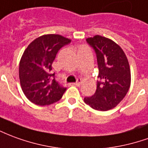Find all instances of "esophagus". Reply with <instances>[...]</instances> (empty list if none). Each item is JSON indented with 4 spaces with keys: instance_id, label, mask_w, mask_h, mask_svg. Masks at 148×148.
<instances>
[{
    "instance_id": "34e87169",
    "label": "esophagus",
    "mask_w": 148,
    "mask_h": 148,
    "mask_svg": "<svg viewBox=\"0 0 148 148\" xmlns=\"http://www.w3.org/2000/svg\"><path fill=\"white\" fill-rule=\"evenodd\" d=\"M81 83H82V79H81V78H77V82H76L75 83H74V84L75 85V86H79L81 85Z\"/></svg>"
}]
</instances>
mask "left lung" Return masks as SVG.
I'll return each instance as SVG.
<instances>
[{
    "label": "left lung",
    "instance_id": "left-lung-1",
    "mask_svg": "<svg viewBox=\"0 0 148 148\" xmlns=\"http://www.w3.org/2000/svg\"><path fill=\"white\" fill-rule=\"evenodd\" d=\"M95 51L99 81L95 93L84 102L97 110H110L123 99L131 86V71L127 56L112 40L96 35L86 39Z\"/></svg>",
    "mask_w": 148,
    "mask_h": 148
}]
</instances>
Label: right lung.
<instances>
[{
	"mask_svg": "<svg viewBox=\"0 0 148 148\" xmlns=\"http://www.w3.org/2000/svg\"><path fill=\"white\" fill-rule=\"evenodd\" d=\"M71 40L58 34L36 38L24 51L19 64V78L25 95L30 102L46 106L62 99L66 88L52 74V63L61 48Z\"/></svg>",
	"mask_w": 148,
	"mask_h": 148,
	"instance_id": "right-lung-1",
	"label": "right lung"
}]
</instances>
